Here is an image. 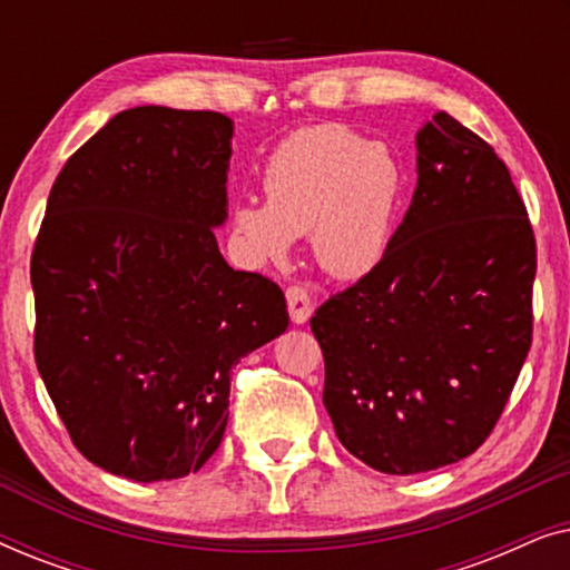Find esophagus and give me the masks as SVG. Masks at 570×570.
Here are the masks:
<instances>
[{
	"mask_svg": "<svg viewBox=\"0 0 570 570\" xmlns=\"http://www.w3.org/2000/svg\"><path fill=\"white\" fill-rule=\"evenodd\" d=\"M285 298H287V311H291V322L306 324L311 314H314V303H311V295L306 293V287L291 285L285 291Z\"/></svg>",
	"mask_w": 570,
	"mask_h": 570,
	"instance_id": "obj_1",
	"label": "esophagus"
}]
</instances>
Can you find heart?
Here are the masks:
<instances>
[{
	"instance_id": "1",
	"label": "heart",
	"mask_w": 570,
	"mask_h": 570,
	"mask_svg": "<svg viewBox=\"0 0 570 570\" xmlns=\"http://www.w3.org/2000/svg\"><path fill=\"white\" fill-rule=\"evenodd\" d=\"M264 202L244 199L230 233L254 262H283L311 238L322 272L355 283L392 252L407 197V170L384 142L345 124H316L285 137L264 163Z\"/></svg>"
}]
</instances>
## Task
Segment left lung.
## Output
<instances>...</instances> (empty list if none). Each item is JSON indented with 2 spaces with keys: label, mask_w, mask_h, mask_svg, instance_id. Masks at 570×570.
I'll list each match as a JSON object with an SVG mask.
<instances>
[{
  "label": "left lung",
  "mask_w": 570,
  "mask_h": 570,
  "mask_svg": "<svg viewBox=\"0 0 570 570\" xmlns=\"http://www.w3.org/2000/svg\"><path fill=\"white\" fill-rule=\"evenodd\" d=\"M415 147L417 186L392 252L311 318L334 433L386 474L470 456L532 345L534 233L509 168L446 111Z\"/></svg>",
  "instance_id": "8db88e82"
}]
</instances>
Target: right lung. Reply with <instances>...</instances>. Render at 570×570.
<instances>
[{
    "label": "right lung",
    "mask_w": 570,
    "mask_h": 570,
    "mask_svg": "<svg viewBox=\"0 0 570 570\" xmlns=\"http://www.w3.org/2000/svg\"><path fill=\"white\" fill-rule=\"evenodd\" d=\"M233 121L137 106L61 168L38 233L36 365L80 454L137 482L197 472L230 368L287 330L272 279L223 259Z\"/></svg>",
    "instance_id": "1"
}]
</instances>
